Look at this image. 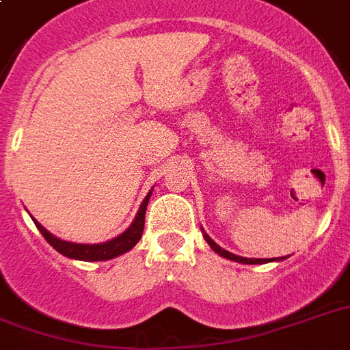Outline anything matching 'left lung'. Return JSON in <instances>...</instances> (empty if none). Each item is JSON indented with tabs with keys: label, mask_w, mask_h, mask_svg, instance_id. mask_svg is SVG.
Listing matches in <instances>:
<instances>
[{
	"label": "left lung",
	"mask_w": 350,
	"mask_h": 350,
	"mask_svg": "<svg viewBox=\"0 0 350 350\" xmlns=\"http://www.w3.org/2000/svg\"><path fill=\"white\" fill-rule=\"evenodd\" d=\"M202 232H203V238H205V241L211 245V249H213L216 254L221 256V258H227V260H230V261H238V263H245V265H261V263H269V261H282L287 258V256H283V258H243V256H236V254H232V252H229V250L221 249V247H219V245L216 243V241H214V239L211 238V236H208V234L205 232L203 229H202Z\"/></svg>",
	"instance_id": "1"
}]
</instances>
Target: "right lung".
I'll return each instance as SVG.
<instances>
[{
  "label": "right lung",
  "instance_id": "1",
  "mask_svg": "<svg viewBox=\"0 0 350 350\" xmlns=\"http://www.w3.org/2000/svg\"><path fill=\"white\" fill-rule=\"evenodd\" d=\"M150 194H152V189L148 191V194L142 202L139 208H137L136 218L132 219V224L129 225V229L123 230V232H121L120 236H116V238L109 239V241H103V243H76V241H67V239H62L57 238V236H54V234H51L43 225L38 224L34 218L32 219H34L38 230L43 234V238H45L59 254L79 261H107L129 252V250L139 241V238H142L143 234V227H145V211H147Z\"/></svg>",
  "mask_w": 350,
  "mask_h": 350
}]
</instances>
